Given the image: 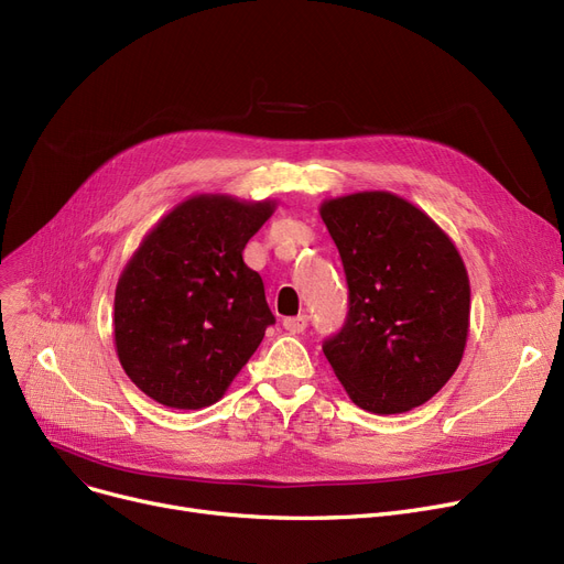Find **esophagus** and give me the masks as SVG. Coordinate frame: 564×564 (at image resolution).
Returning a JSON list of instances; mask_svg holds the SVG:
<instances>
[{"label": "esophagus", "instance_id": "34e87169", "mask_svg": "<svg viewBox=\"0 0 564 564\" xmlns=\"http://www.w3.org/2000/svg\"><path fill=\"white\" fill-rule=\"evenodd\" d=\"M283 327L290 334H302L308 327V317L306 315H297V317H285L283 319Z\"/></svg>", "mask_w": 564, "mask_h": 564}]
</instances>
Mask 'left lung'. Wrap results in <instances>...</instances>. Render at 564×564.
I'll list each match as a JSON object with an SVG mask.
<instances>
[{"label": "left lung", "mask_w": 564, "mask_h": 564, "mask_svg": "<svg viewBox=\"0 0 564 564\" xmlns=\"http://www.w3.org/2000/svg\"><path fill=\"white\" fill-rule=\"evenodd\" d=\"M319 217L349 288L347 322L324 340V357L370 413L425 404L455 375L468 338L470 285L455 242L391 192L327 198Z\"/></svg>", "instance_id": "obj_1"}]
</instances>
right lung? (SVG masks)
I'll list each match as a JSON object with an SVG mask.
<instances>
[{"mask_svg":"<svg viewBox=\"0 0 564 564\" xmlns=\"http://www.w3.org/2000/svg\"><path fill=\"white\" fill-rule=\"evenodd\" d=\"M276 200L194 194L143 235L116 283L113 347L134 387L171 409L219 402L274 324L242 251Z\"/></svg>","mask_w":564,"mask_h":564,"instance_id":"right-lung-1","label":"right lung"}]
</instances>
